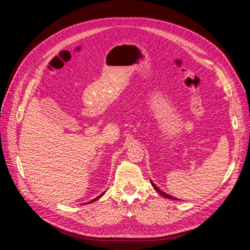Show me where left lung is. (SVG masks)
Returning a JSON list of instances; mask_svg holds the SVG:
<instances>
[{"mask_svg": "<svg viewBox=\"0 0 250 250\" xmlns=\"http://www.w3.org/2000/svg\"><path fill=\"white\" fill-rule=\"evenodd\" d=\"M150 182H151V185L153 186V188H154V189H155V190H156V191H157L161 196H163V197H165V198H167V199H171V200H178V199H176V198H174V197H172V196H170V195L166 194L165 192L161 191V190H160V189H159V188H158V187H157V186H156L152 181H150Z\"/></svg>", "mask_w": 250, "mask_h": 250, "instance_id": "8db88e82", "label": "left lung"}]
</instances>
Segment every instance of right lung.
Returning <instances> with one entry per match:
<instances>
[{
  "label": "right lung",
  "mask_w": 250,
  "mask_h": 250,
  "mask_svg": "<svg viewBox=\"0 0 250 250\" xmlns=\"http://www.w3.org/2000/svg\"><path fill=\"white\" fill-rule=\"evenodd\" d=\"M104 193H102V194H101V195H100V196H98V197H97V198H95V199H94V200H92V201H91V202H88V204H89V203H93V202H95V201H97V200H98V199H100V198H101V197H102V196H103V195H104Z\"/></svg>",
  "instance_id": "right-lung-1"
}]
</instances>
